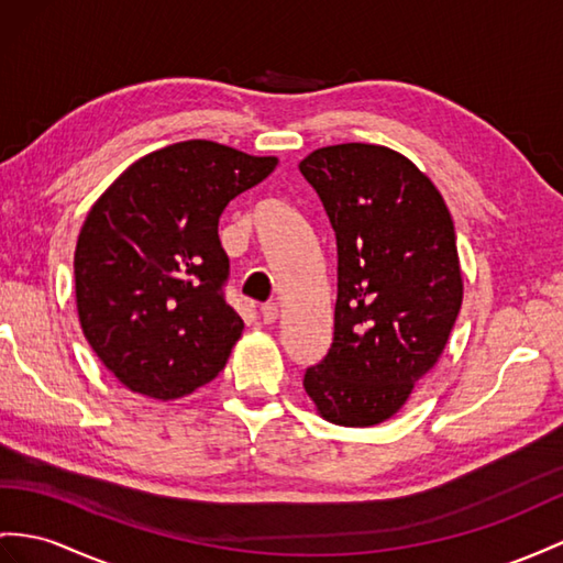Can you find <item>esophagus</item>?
<instances>
[{
	"label": "esophagus",
	"instance_id": "34e87169",
	"mask_svg": "<svg viewBox=\"0 0 563 563\" xmlns=\"http://www.w3.org/2000/svg\"><path fill=\"white\" fill-rule=\"evenodd\" d=\"M278 305H264L262 307V321L266 323V325H271V323H276L278 321Z\"/></svg>",
	"mask_w": 563,
	"mask_h": 563
}]
</instances>
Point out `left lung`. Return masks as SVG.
<instances>
[{"mask_svg": "<svg viewBox=\"0 0 563 563\" xmlns=\"http://www.w3.org/2000/svg\"><path fill=\"white\" fill-rule=\"evenodd\" d=\"M299 170L338 240L335 338L305 390L330 423L378 426L438 364L461 309L452 216L426 173L383 144L313 150Z\"/></svg>", "mask_w": 563, "mask_h": 563, "instance_id": "obj_1", "label": "left lung"}]
</instances>
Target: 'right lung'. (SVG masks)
<instances>
[{
  "instance_id": "obj_1",
  "label": "right lung",
  "mask_w": 563,
  "mask_h": 563,
  "mask_svg": "<svg viewBox=\"0 0 563 563\" xmlns=\"http://www.w3.org/2000/svg\"><path fill=\"white\" fill-rule=\"evenodd\" d=\"M276 166L211 140L176 142L137 158L92 205L74 256L78 319L128 390L180 399L225 366L244 323L223 299L219 219Z\"/></svg>"
}]
</instances>
